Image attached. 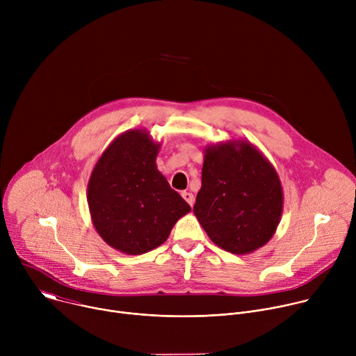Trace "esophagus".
Wrapping results in <instances>:
<instances>
[{"label":"esophagus","mask_w":356,"mask_h":356,"mask_svg":"<svg viewBox=\"0 0 356 356\" xmlns=\"http://www.w3.org/2000/svg\"><path fill=\"white\" fill-rule=\"evenodd\" d=\"M181 195H183V198L188 202V204L193 207V204H194V195H193L191 193H188V191H183Z\"/></svg>","instance_id":"34e87169"}]
</instances>
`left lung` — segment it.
<instances>
[{
    "label": "left lung",
    "instance_id": "8db88e82",
    "mask_svg": "<svg viewBox=\"0 0 356 356\" xmlns=\"http://www.w3.org/2000/svg\"><path fill=\"white\" fill-rule=\"evenodd\" d=\"M283 201L279 175L255 145L229 139L204 147L193 211L217 246L248 255L266 245L280 222Z\"/></svg>",
    "mask_w": 356,
    "mask_h": 356
}]
</instances>
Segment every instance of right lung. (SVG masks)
<instances>
[{"label": "right lung", "instance_id": "right-lung-1", "mask_svg": "<svg viewBox=\"0 0 356 356\" xmlns=\"http://www.w3.org/2000/svg\"><path fill=\"white\" fill-rule=\"evenodd\" d=\"M159 149L149 131H125L101 154L88 179L92 225L107 245L127 255L161 246L191 211L158 170Z\"/></svg>", "mask_w": 356, "mask_h": 356}]
</instances>
